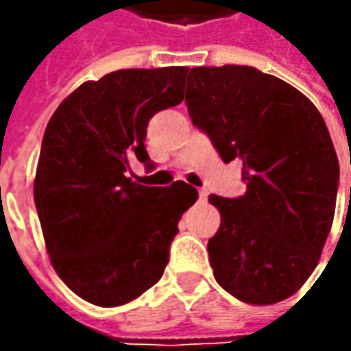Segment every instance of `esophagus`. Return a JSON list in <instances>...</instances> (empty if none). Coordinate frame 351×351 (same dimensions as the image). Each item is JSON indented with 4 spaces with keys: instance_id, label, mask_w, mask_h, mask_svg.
I'll use <instances>...</instances> for the list:
<instances>
[{
    "instance_id": "esophagus-1",
    "label": "esophagus",
    "mask_w": 351,
    "mask_h": 351,
    "mask_svg": "<svg viewBox=\"0 0 351 351\" xmlns=\"http://www.w3.org/2000/svg\"><path fill=\"white\" fill-rule=\"evenodd\" d=\"M207 197H209L207 189H199V201H207Z\"/></svg>"
}]
</instances>
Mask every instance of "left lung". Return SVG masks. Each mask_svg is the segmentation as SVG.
I'll list each match as a JSON object with an SVG mask.
<instances>
[{
	"mask_svg": "<svg viewBox=\"0 0 351 351\" xmlns=\"http://www.w3.org/2000/svg\"><path fill=\"white\" fill-rule=\"evenodd\" d=\"M185 103L224 162L242 160L246 182L236 199L209 197L221 213L207 244L215 279L244 303H279L315 271L334 221L340 166L326 123L299 89L252 66L191 68Z\"/></svg>",
	"mask_w": 351,
	"mask_h": 351,
	"instance_id": "obj_1",
	"label": "left lung"
}]
</instances>
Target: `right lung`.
<instances>
[{"label":"right lung","mask_w":351,"mask_h":351,"mask_svg":"<svg viewBox=\"0 0 351 351\" xmlns=\"http://www.w3.org/2000/svg\"><path fill=\"white\" fill-rule=\"evenodd\" d=\"M185 66L130 68L84 82L48 121L34 205L50 263L77 297L119 306L160 281L182 215L197 201L185 182L146 187L128 162L150 164L148 121L183 101Z\"/></svg>","instance_id":"right-lung-1"}]
</instances>
